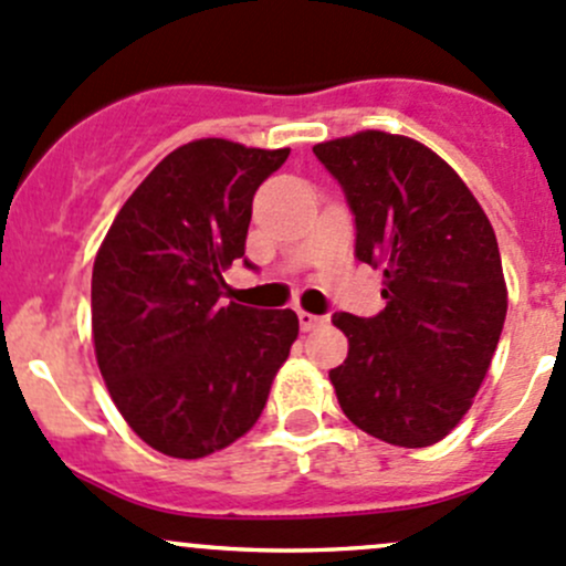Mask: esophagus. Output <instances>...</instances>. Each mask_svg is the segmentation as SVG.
Instances as JSON below:
<instances>
[{"mask_svg":"<svg viewBox=\"0 0 566 566\" xmlns=\"http://www.w3.org/2000/svg\"><path fill=\"white\" fill-rule=\"evenodd\" d=\"M298 323H301V328H304V331H315L325 323V317L323 315H312V312L301 310L298 312Z\"/></svg>","mask_w":566,"mask_h":566,"instance_id":"34e87169","label":"esophagus"}]
</instances>
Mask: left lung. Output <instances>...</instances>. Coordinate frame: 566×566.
<instances>
[{"mask_svg":"<svg viewBox=\"0 0 566 566\" xmlns=\"http://www.w3.org/2000/svg\"><path fill=\"white\" fill-rule=\"evenodd\" d=\"M356 219V256L384 268L386 310L336 312L347 358L328 378L358 430L432 447L471 408L506 317L495 232L441 156L408 136L361 130L312 147Z\"/></svg>","mask_w":566,"mask_h":566,"instance_id":"8db88e82","label":"left lung"}]
</instances>
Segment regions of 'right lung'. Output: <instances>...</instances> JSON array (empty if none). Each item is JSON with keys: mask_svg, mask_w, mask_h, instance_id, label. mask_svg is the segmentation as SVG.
I'll list each match as a JSON object with an SVG mask.
<instances>
[{"mask_svg": "<svg viewBox=\"0 0 566 566\" xmlns=\"http://www.w3.org/2000/svg\"><path fill=\"white\" fill-rule=\"evenodd\" d=\"M290 150L197 139L169 153L108 227L93 265L95 358L156 452L197 460L249 432L298 336L293 310L224 304L251 199Z\"/></svg>", "mask_w": 566, "mask_h": 566, "instance_id": "right-lung-1", "label": "right lung"}]
</instances>
